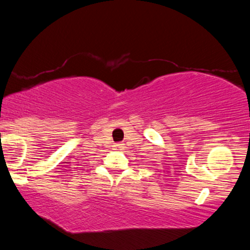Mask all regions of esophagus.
Listing matches in <instances>:
<instances>
[{
  "instance_id": "obj_1",
  "label": "esophagus",
  "mask_w": 250,
  "mask_h": 250,
  "mask_svg": "<svg viewBox=\"0 0 250 250\" xmlns=\"http://www.w3.org/2000/svg\"><path fill=\"white\" fill-rule=\"evenodd\" d=\"M115 146H116V148L122 150V149H124V143H117V145H116Z\"/></svg>"
}]
</instances>
